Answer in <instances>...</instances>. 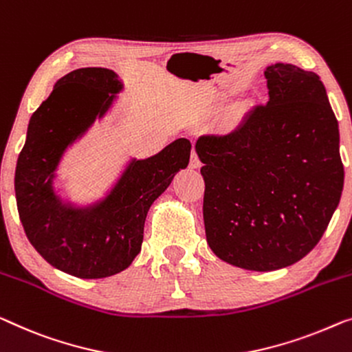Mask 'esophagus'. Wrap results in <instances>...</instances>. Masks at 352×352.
<instances>
[{
  "label": "esophagus",
  "instance_id": "1",
  "mask_svg": "<svg viewBox=\"0 0 352 352\" xmlns=\"http://www.w3.org/2000/svg\"><path fill=\"white\" fill-rule=\"evenodd\" d=\"M190 167L191 169H197V167H201V161H199V156L196 153V150L191 151V156H190Z\"/></svg>",
  "mask_w": 352,
  "mask_h": 352
}]
</instances>
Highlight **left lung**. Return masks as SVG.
I'll return each instance as SVG.
<instances>
[{"label":"left lung","mask_w":352,"mask_h":352,"mask_svg":"<svg viewBox=\"0 0 352 352\" xmlns=\"http://www.w3.org/2000/svg\"><path fill=\"white\" fill-rule=\"evenodd\" d=\"M264 74L269 102L230 133L196 142L207 243L228 264L256 272L310 253L344 182L338 122L321 78L285 63Z\"/></svg>","instance_id":"obj_1"}]
</instances>
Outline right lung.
Returning a JSON list of instances; mask_svg holds the SVG:
<instances>
[{
	"mask_svg": "<svg viewBox=\"0 0 352 352\" xmlns=\"http://www.w3.org/2000/svg\"><path fill=\"white\" fill-rule=\"evenodd\" d=\"M123 83L106 67L61 77L31 115L15 167V197L30 243L50 265L85 280L128 269L139 254L148 208L190 162L191 142L177 139L158 155L134 160L102 201L76 208L52 186L67 146L112 106Z\"/></svg>",
	"mask_w": 352,
	"mask_h": 352,
	"instance_id": "right-lung-1",
	"label": "right lung"
}]
</instances>
